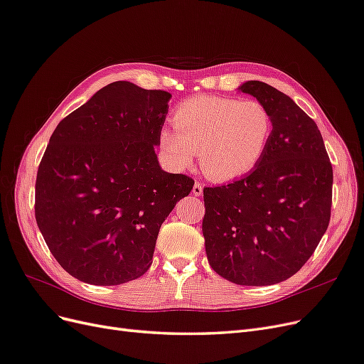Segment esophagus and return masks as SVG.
Masks as SVG:
<instances>
[{
	"mask_svg": "<svg viewBox=\"0 0 364 364\" xmlns=\"http://www.w3.org/2000/svg\"><path fill=\"white\" fill-rule=\"evenodd\" d=\"M193 194L194 196H202L203 194V185L200 182H196L193 186Z\"/></svg>",
	"mask_w": 364,
	"mask_h": 364,
	"instance_id": "obj_1",
	"label": "esophagus"
}]
</instances>
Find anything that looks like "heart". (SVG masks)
Listing matches in <instances>:
<instances>
[{"mask_svg": "<svg viewBox=\"0 0 364 364\" xmlns=\"http://www.w3.org/2000/svg\"><path fill=\"white\" fill-rule=\"evenodd\" d=\"M173 127H162L159 149L178 168L199 153L208 179L226 182L250 173L266 155L273 121L269 109L257 100L200 95L181 103Z\"/></svg>", "mask_w": 364, "mask_h": 364, "instance_id": "heart-1", "label": "heart"}]
</instances>
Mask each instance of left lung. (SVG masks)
<instances>
[{"mask_svg":"<svg viewBox=\"0 0 364 364\" xmlns=\"http://www.w3.org/2000/svg\"><path fill=\"white\" fill-rule=\"evenodd\" d=\"M273 121L266 155L245 178L203 190L206 257L238 285L278 284L301 270L331 217L333 167L314 121L289 95L249 80Z\"/></svg>","mask_w":364,"mask_h":364,"instance_id":"obj_1","label":"left lung"}]
</instances>
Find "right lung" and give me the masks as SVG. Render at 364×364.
<instances>
[{"mask_svg":"<svg viewBox=\"0 0 364 364\" xmlns=\"http://www.w3.org/2000/svg\"><path fill=\"white\" fill-rule=\"evenodd\" d=\"M171 94L114 82L54 129L39 164L35 215L71 277L134 281L151 266L164 220L194 181L159 167L155 146Z\"/></svg>","mask_w":364,"mask_h":364,"instance_id":"right-lung-1","label":"right lung"}]
</instances>
